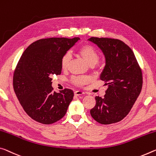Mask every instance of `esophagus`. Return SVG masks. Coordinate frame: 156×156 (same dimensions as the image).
I'll list each match as a JSON object with an SVG mask.
<instances>
[{"label":"esophagus","instance_id":"1","mask_svg":"<svg viewBox=\"0 0 156 156\" xmlns=\"http://www.w3.org/2000/svg\"><path fill=\"white\" fill-rule=\"evenodd\" d=\"M84 93L83 91H80V90H77V91H76L75 92H74V94H75L76 96H81V95H83V94H84Z\"/></svg>","mask_w":156,"mask_h":156}]
</instances>
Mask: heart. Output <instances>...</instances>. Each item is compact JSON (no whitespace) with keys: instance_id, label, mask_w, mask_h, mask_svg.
<instances>
[{"instance_id":"obj_1","label":"heart","mask_w":156,"mask_h":156,"mask_svg":"<svg viewBox=\"0 0 156 156\" xmlns=\"http://www.w3.org/2000/svg\"><path fill=\"white\" fill-rule=\"evenodd\" d=\"M78 53L82 56L88 65L90 66H95L99 61V55L93 46L90 45H83L78 49ZM71 59L70 53H66L61 60V66L63 69H66L69 67ZM73 83L78 86H83L87 83L88 79L83 76H76L73 77Z\"/></svg>"}]
</instances>
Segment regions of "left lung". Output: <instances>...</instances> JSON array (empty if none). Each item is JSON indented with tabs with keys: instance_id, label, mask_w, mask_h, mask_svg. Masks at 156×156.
<instances>
[{
	"instance_id": "obj_1",
	"label": "left lung",
	"mask_w": 156,
	"mask_h": 156,
	"mask_svg": "<svg viewBox=\"0 0 156 156\" xmlns=\"http://www.w3.org/2000/svg\"><path fill=\"white\" fill-rule=\"evenodd\" d=\"M89 41L102 51L105 65L100 78L108 85L104 98L96 96L90 110L92 118L101 124L120 122L131 110L142 87V73L133 51L122 41L91 37Z\"/></svg>"
}]
</instances>
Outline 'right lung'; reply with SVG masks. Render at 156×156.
<instances>
[{"label":"right lung","instance_id":"obj_1","mask_svg":"<svg viewBox=\"0 0 156 156\" xmlns=\"http://www.w3.org/2000/svg\"><path fill=\"white\" fill-rule=\"evenodd\" d=\"M78 40L79 37L41 39L22 54L14 73V90L25 112L36 122L51 124L65 115L73 91H53L51 77L61 73L62 58Z\"/></svg>","mask_w":156,"mask_h":156}]
</instances>
